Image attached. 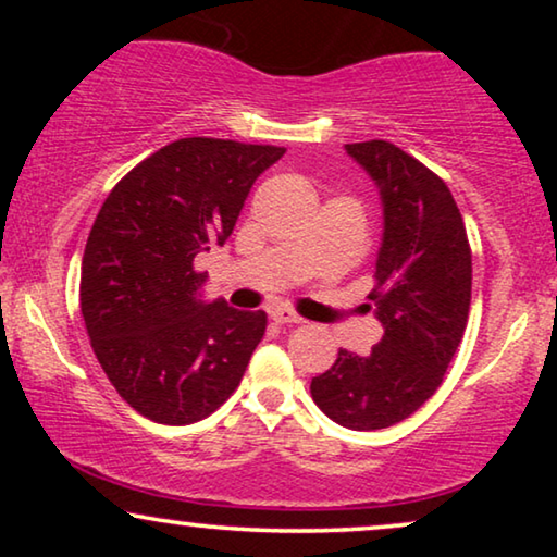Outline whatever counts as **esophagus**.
Wrapping results in <instances>:
<instances>
[{"label": "esophagus", "mask_w": 557, "mask_h": 557, "mask_svg": "<svg viewBox=\"0 0 557 557\" xmlns=\"http://www.w3.org/2000/svg\"><path fill=\"white\" fill-rule=\"evenodd\" d=\"M271 319L276 324H281V326H284V324H301L304 322V319L296 314V311H292V309H273L271 311Z\"/></svg>", "instance_id": "34e87169"}]
</instances>
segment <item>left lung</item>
<instances>
[{
  "mask_svg": "<svg viewBox=\"0 0 557 557\" xmlns=\"http://www.w3.org/2000/svg\"><path fill=\"white\" fill-rule=\"evenodd\" d=\"M347 154L383 197L368 299L385 334L364 357L339 349L311 380V398L345 429L377 431L406 421L444 383L469 322L471 246L451 189L423 162L383 139L347 144Z\"/></svg>",
  "mask_w": 557,
  "mask_h": 557,
  "instance_id": "8db88e82",
  "label": "left lung"
}]
</instances>
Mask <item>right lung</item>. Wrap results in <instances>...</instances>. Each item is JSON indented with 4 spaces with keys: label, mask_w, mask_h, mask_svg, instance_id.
<instances>
[{
    "label": "right lung",
    "mask_w": 557,
    "mask_h": 557,
    "mask_svg": "<svg viewBox=\"0 0 557 557\" xmlns=\"http://www.w3.org/2000/svg\"><path fill=\"white\" fill-rule=\"evenodd\" d=\"M284 147L189 136L111 189L81 265V314L106 377L136 413L187 425L223 406L263 339L265 311L205 304L195 258L223 246Z\"/></svg>",
    "instance_id": "add662e5"
}]
</instances>
